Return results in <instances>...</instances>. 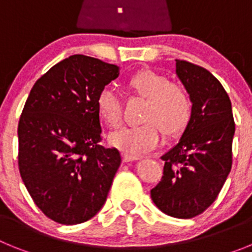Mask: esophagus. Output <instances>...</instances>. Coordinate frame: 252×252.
I'll list each match as a JSON object with an SVG mask.
<instances>
[{"label":"esophagus","instance_id":"34e87169","mask_svg":"<svg viewBox=\"0 0 252 252\" xmlns=\"http://www.w3.org/2000/svg\"><path fill=\"white\" fill-rule=\"evenodd\" d=\"M139 158L137 157H132V155H128V154H122V160L125 162H128V161H133V160H137Z\"/></svg>","mask_w":252,"mask_h":252}]
</instances>
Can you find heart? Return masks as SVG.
Listing matches in <instances>:
<instances>
[{"instance_id": "obj_1", "label": "heart", "mask_w": 252, "mask_h": 252, "mask_svg": "<svg viewBox=\"0 0 252 252\" xmlns=\"http://www.w3.org/2000/svg\"><path fill=\"white\" fill-rule=\"evenodd\" d=\"M126 87L133 94L146 98L141 125L126 126L110 135L108 141L125 154L137 157L153 150L160 141V131L166 136H174L186 130L192 119L193 104L183 86L173 83L154 70L144 69L131 75ZM95 106L102 121L111 127L122 121V102L110 87H104L97 94Z\"/></svg>"}]
</instances>
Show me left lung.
<instances>
[{
	"instance_id": "8db88e82",
	"label": "left lung",
	"mask_w": 252,
	"mask_h": 252,
	"mask_svg": "<svg viewBox=\"0 0 252 252\" xmlns=\"http://www.w3.org/2000/svg\"><path fill=\"white\" fill-rule=\"evenodd\" d=\"M177 74L192 99V119L161 157V180L150 194L165 215L193 218L216 201L230 174L235 121L230 97L212 73L177 59Z\"/></svg>"
}]
</instances>
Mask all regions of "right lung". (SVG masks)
<instances>
[{"mask_svg":"<svg viewBox=\"0 0 252 252\" xmlns=\"http://www.w3.org/2000/svg\"><path fill=\"white\" fill-rule=\"evenodd\" d=\"M119 66L75 54L34 84L20 116L19 170L34 203L62 224L88 221L107 199L121 155L99 145L95 106Z\"/></svg>","mask_w":252,"mask_h":252,"instance_id":"right-lung-1","label":"right lung"}]
</instances>
